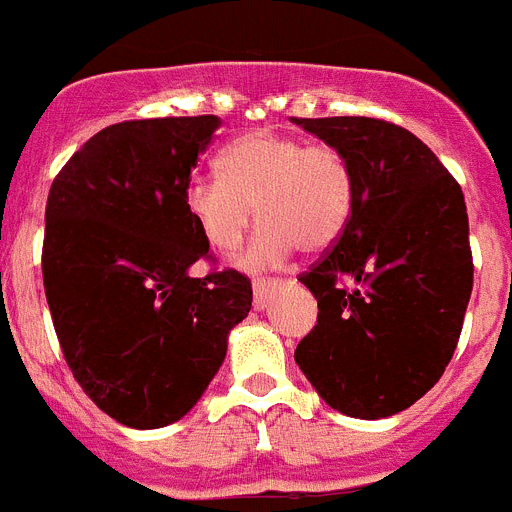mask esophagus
<instances>
[{"label": "esophagus", "mask_w": 512, "mask_h": 512, "mask_svg": "<svg viewBox=\"0 0 512 512\" xmlns=\"http://www.w3.org/2000/svg\"><path fill=\"white\" fill-rule=\"evenodd\" d=\"M283 286V278H257L252 283V291H255V306L257 309H265L268 301L273 299V293Z\"/></svg>", "instance_id": "1"}]
</instances>
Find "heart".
Wrapping results in <instances>:
<instances>
[{"mask_svg": "<svg viewBox=\"0 0 512 512\" xmlns=\"http://www.w3.org/2000/svg\"><path fill=\"white\" fill-rule=\"evenodd\" d=\"M221 177L195 175L185 185V208L211 250L231 255L252 221L262 224L247 265L265 268L296 247L322 252L340 239L355 203L348 157L332 144L252 131L219 157Z\"/></svg>", "mask_w": 512, "mask_h": 512, "instance_id": "1", "label": "heart"}]
</instances>
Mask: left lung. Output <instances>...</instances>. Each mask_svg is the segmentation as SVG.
<instances>
[{
    "mask_svg": "<svg viewBox=\"0 0 512 512\" xmlns=\"http://www.w3.org/2000/svg\"><path fill=\"white\" fill-rule=\"evenodd\" d=\"M348 157V226L299 281L314 330L293 353L342 415H397L451 363L474 283L461 185L415 133L381 118H291Z\"/></svg>",
    "mask_w": 512,
    "mask_h": 512,
    "instance_id": "left-lung-1",
    "label": "left lung"
}]
</instances>
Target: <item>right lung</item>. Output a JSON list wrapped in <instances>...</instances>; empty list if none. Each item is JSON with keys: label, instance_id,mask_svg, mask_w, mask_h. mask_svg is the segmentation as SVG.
Here are the masks:
<instances>
[{"label": "right lung", "instance_id": "right-lung-1", "mask_svg": "<svg viewBox=\"0 0 512 512\" xmlns=\"http://www.w3.org/2000/svg\"><path fill=\"white\" fill-rule=\"evenodd\" d=\"M216 115L102 128L48 193L43 288L66 366L105 415L139 430L193 410L252 309V283L211 268L185 185Z\"/></svg>", "mask_w": 512, "mask_h": 512}]
</instances>
